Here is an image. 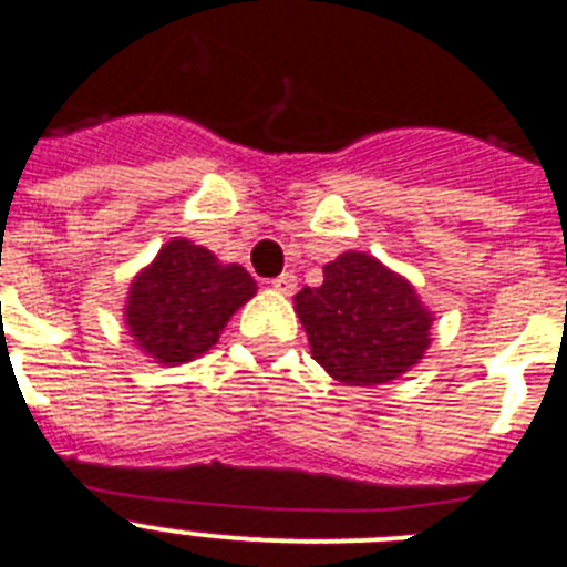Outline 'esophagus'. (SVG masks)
<instances>
[{"mask_svg": "<svg viewBox=\"0 0 567 567\" xmlns=\"http://www.w3.org/2000/svg\"><path fill=\"white\" fill-rule=\"evenodd\" d=\"M272 287L278 289V292H284V295H292L295 289H298V278H295L292 272H284V275H278V278L272 280Z\"/></svg>", "mask_w": 567, "mask_h": 567, "instance_id": "esophagus-1", "label": "esophagus"}]
</instances>
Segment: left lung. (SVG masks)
Masks as SVG:
<instances>
[{"mask_svg":"<svg viewBox=\"0 0 567 567\" xmlns=\"http://www.w3.org/2000/svg\"><path fill=\"white\" fill-rule=\"evenodd\" d=\"M312 357L348 385L400 377L429 348L432 312L409 280L364 251H344L324 266L321 287L295 295Z\"/></svg>","mask_w":567,"mask_h":567,"instance_id":"1","label":"left lung"}]
</instances>
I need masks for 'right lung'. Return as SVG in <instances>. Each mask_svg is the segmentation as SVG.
Returning <instances> with one entry per match:
<instances>
[{
	"label": "right lung",
	"mask_w": 567,
	"mask_h": 567,
	"mask_svg": "<svg viewBox=\"0 0 567 567\" xmlns=\"http://www.w3.org/2000/svg\"><path fill=\"white\" fill-rule=\"evenodd\" d=\"M255 295L237 264H219L203 246L171 240L130 287L126 324L138 348L162 364L190 362L219 339L234 310Z\"/></svg>",
	"instance_id": "obj_1"
}]
</instances>
